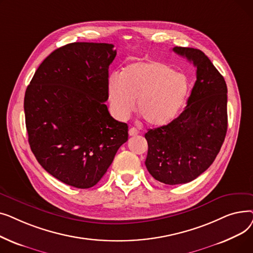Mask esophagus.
I'll list each match as a JSON object with an SVG mask.
<instances>
[{
    "label": "esophagus",
    "mask_w": 253,
    "mask_h": 253,
    "mask_svg": "<svg viewBox=\"0 0 253 253\" xmlns=\"http://www.w3.org/2000/svg\"><path fill=\"white\" fill-rule=\"evenodd\" d=\"M128 133H129L130 136H135V135H137V134L139 133V130H137V129L134 128V127H132V128L129 129Z\"/></svg>",
    "instance_id": "esophagus-1"
}]
</instances>
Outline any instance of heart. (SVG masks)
<instances>
[{
	"instance_id": "b5f03b06",
	"label": "heart",
	"mask_w": 253,
	"mask_h": 253,
	"mask_svg": "<svg viewBox=\"0 0 253 253\" xmlns=\"http://www.w3.org/2000/svg\"><path fill=\"white\" fill-rule=\"evenodd\" d=\"M188 93L187 77L154 60L130 63L120 76H111L108 83L110 106L118 120L124 121L130 117L137 99L138 113L152 126L172 121Z\"/></svg>"
}]
</instances>
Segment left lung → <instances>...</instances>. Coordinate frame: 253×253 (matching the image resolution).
I'll return each instance as SVG.
<instances>
[{
    "label": "left lung",
    "instance_id": "1",
    "mask_svg": "<svg viewBox=\"0 0 253 253\" xmlns=\"http://www.w3.org/2000/svg\"><path fill=\"white\" fill-rule=\"evenodd\" d=\"M197 68V80L183 112L165 126L149 129L145 166L165 184L187 183L213 163L228 129V88L223 77L204 53L174 47Z\"/></svg>",
    "mask_w": 253,
    "mask_h": 253
}]
</instances>
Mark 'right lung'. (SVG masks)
Instances as JSON below:
<instances>
[{"label":"right lung","mask_w":253,"mask_h":253,"mask_svg":"<svg viewBox=\"0 0 253 253\" xmlns=\"http://www.w3.org/2000/svg\"><path fill=\"white\" fill-rule=\"evenodd\" d=\"M113 44L77 42L53 51L24 95L32 152L58 180L78 189L95 185L128 140V126L109 113Z\"/></svg>","instance_id":"add662e5"}]
</instances>
